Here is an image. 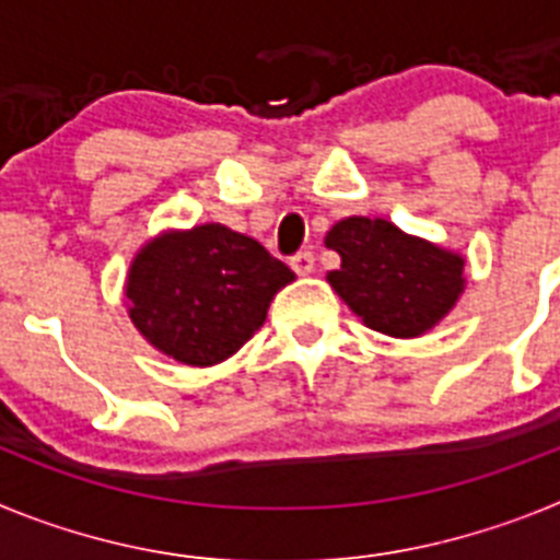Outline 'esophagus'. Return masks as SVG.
Returning <instances> with one entry per match:
<instances>
[{"mask_svg":"<svg viewBox=\"0 0 560 560\" xmlns=\"http://www.w3.org/2000/svg\"><path fill=\"white\" fill-rule=\"evenodd\" d=\"M291 269H294L296 275H311V271H314V255H311V252H296V255L291 257Z\"/></svg>","mask_w":560,"mask_h":560,"instance_id":"obj_1","label":"esophagus"}]
</instances>
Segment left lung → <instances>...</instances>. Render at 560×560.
<instances>
[{
    "label": "left lung",
    "instance_id": "obj_1",
    "mask_svg": "<svg viewBox=\"0 0 560 560\" xmlns=\"http://www.w3.org/2000/svg\"><path fill=\"white\" fill-rule=\"evenodd\" d=\"M325 246L341 266L328 275L336 294L368 328L395 339L427 334L465 289L457 252L407 235L384 219L353 215L330 226Z\"/></svg>",
    "mask_w": 560,
    "mask_h": 560
}]
</instances>
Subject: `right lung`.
<instances>
[{"label":"right lung","mask_w":560,"mask_h":560,"mask_svg":"<svg viewBox=\"0 0 560 560\" xmlns=\"http://www.w3.org/2000/svg\"><path fill=\"white\" fill-rule=\"evenodd\" d=\"M291 280L283 260L224 224L162 232L131 260L128 316L165 355L212 368L255 336Z\"/></svg>","instance_id":"add662e5"}]
</instances>
